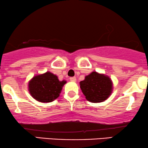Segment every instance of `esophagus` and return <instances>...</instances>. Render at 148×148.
<instances>
[{
  "mask_svg": "<svg viewBox=\"0 0 148 148\" xmlns=\"http://www.w3.org/2000/svg\"><path fill=\"white\" fill-rule=\"evenodd\" d=\"M69 80H70L71 81H73V82H76V77H70V78H69Z\"/></svg>",
  "mask_w": 148,
  "mask_h": 148,
  "instance_id": "esophagus-1",
  "label": "esophagus"
}]
</instances>
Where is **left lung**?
<instances>
[{"instance_id":"left-lung-1","label":"left lung","mask_w":148,"mask_h":148,"mask_svg":"<svg viewBox=\"0 0 148 148\" xmlns=\"http://www.w3.org/2000/svg\"><path fill=\"white\" fill-rule=\"evenodd\" d=\"M80 88L88 101L100 103L111 95L113 85L112 80L108 76L92 72L80 82Z\"/></svg>"}]
</instances>
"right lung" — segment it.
Returning <instances> with one entry per match:
<instances>
[{
  "label": "right lung",
  "instance_id": "1",
  "mask_svg": "<svg viewBox=\"0 0 148 148\" xmlns=\"http://www.w3.org/2000/svg\"><path fill=\"white\" fill-rule=\"evenodd\" d=\"M65 81H60L57 76L47 72L30 80L28 90L31 96L39 102L49 103L59 97Z\"/></svg>",
  "mask_w": 148,
  "mask_h": 148
}]
</instances>
